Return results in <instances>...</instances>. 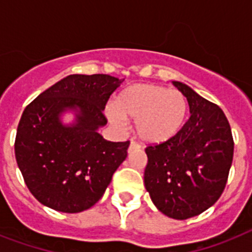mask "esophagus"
Returning a JSON list of instances; mask_svg holds the SVG:
<instances>
[{
    "instance_id": "obj_1",
    "label": "esophagus",
    "mask_w": 252,
    "mask_h": 252,
    "mask_svg": "<svg viewBox=\"0 0 252 252\" xmlns=\"http://www.w3.org/2000/svg\"><path fill=\"white\" fill-rule=\"evenodd\" d=\"M136 149H140V144L132 140V141H130V144H129V148H128V152L130 153V152H133V150H136Z\"/></svg>"
}]
</instances>
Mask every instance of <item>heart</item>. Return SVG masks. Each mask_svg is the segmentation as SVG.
<instances>
[{
  "mask_svg": "<svg viewBox=\"0 0 252 252\" xmlns=\"http://www.w3.org/2000/svg\"><path fill=\"white\" fill-rule=\"evenodd\" d=\"M115 126L124 119L136 120V132L145 142L162 144L179 133L187 120L188 102L179 90L150 84L126 87L115 99V110L107 111Z\"/></svg>",
  "mask_w": 252,
  "mask_h": 252,
  "instance_id": "1",
  "label": "heart"
}]
</instances>
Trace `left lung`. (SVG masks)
Returning a JSON list of instances; mask_svg holds the SVG:
<instances>
[{"label": "left lung", "mask_w": 252, "mask_h": 252, "mask_svg": "<svg viewBox=\"0 0 252 252\" xmlns=\"http://www.w3.org/2000/svg\"><path fill=\"white\" fill-rule=\"evenodd\" d=\"M191 116L175 137L146 146L145 187L156 207L175 220L207 211L220 199L230 171L234 140L223 111L174 81Z\"/></svg>", "instance_id": "left-lung-1"}]
</instances>
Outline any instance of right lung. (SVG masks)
Returning <instances> with one entry per match:
<instances>
[{"label": "right lung", "mask_w": 252, "mask_h": 252, "mask_svg": "<svg viewBox=\"0 0 252 252\" xmlns=\"http://www.w3.org/2000/svg\"><path fill=\"white\" fill-rule=\"evenodd\" d=\"M123 80L108 74H72L26 107L15 136V159L30 192L43 205L78 213L102 197L129 141H107L98 128L111 94ZM80 110L77 124L63 126L58 115Z\"/></svg>", "instance_id": "add662e5"}]
</instances>
